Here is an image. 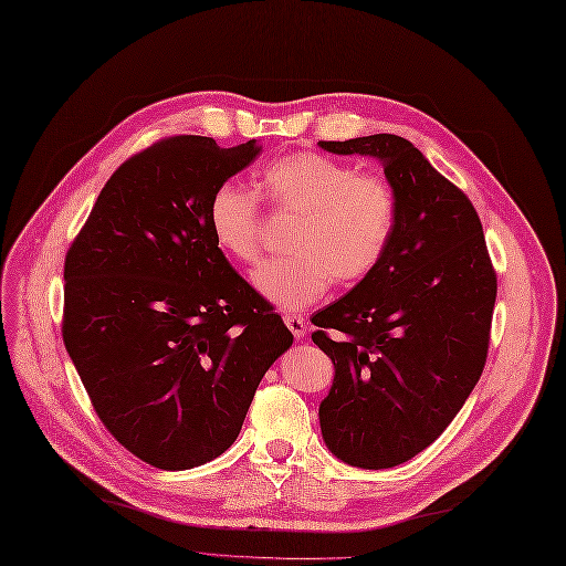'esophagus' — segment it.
<instances>
[{"mask_svg": "<svg viewBox=\"0 0 566 566\" xmlns=\"http://www.w3.org/2000/svg\"><path fill=\"white\" fill-rule=\"evenodd\" d=\"M285 325L294 338H302L306 334V319L300 315H285Z\"/></svg>", "mask_w": 566, "mask_h": 566, "instance_id": "obj_1", "label": "esophagus"}]
</instances>
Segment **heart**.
Listing matches in <instances>:
<instances>
[{"instance_id":"b5f03b06","label":"heart","mask_w":566,"mask_h":566,"mask_svg":"<svg viewBox=\"0 0 566 566\" xmlns=\"http://www.w3.org/2000/svg\"><path fill=\"white\" fill-rule=\"evenodd\" d=\"M262 186L279 209L300 217L287 234L290 255L266 260L253 272L255 290L276 308L302 311L325 297L332 281L359 283L387 255L398 219L387 177L317 151H294L264 170ZM207 226L226 255L258 260L260 196L253 188L237 181L213 188Z\"/></svg>"}]
</instances>
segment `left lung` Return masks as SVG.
I'll use <instances>...</instances> for the list:
<instances>
[{"mask_svg":"<svg viewBox=\"0 0 566 566\" xmlns=\"http://www.w3.org/2000/svg\"><path fill=\"white\" fill-rule=\"evenodd\" d=\"M378 158L398 200L387 255L313 315V343L336 368L319 402L329 451L385 470L433 444L486 366L497 276L476 209L406 138L319 143Z\"/></svg>","mask_w":566,"mask_h":566,"instance_id":"8db88e82","label":"left lung"}]
</instances>
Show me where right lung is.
<instances>
[{
	"instance_id": "add662e5",
	"label": "right lung",
	"mask_w": 566,
	"mask_h": 566,
	"mask_svg": "<svg viewBox=\"0 0 566 566\" xmlns=\"http://www.w3.org/2000/svg\"><path fill=\"white\" fill-rule=\"evenodd\" d=\"M260 149L175 136L133 154L66 253V353L103 426L158 470L221 455L292 345L207 226L213 188Z\"/></svg>"
}]
</instances>
